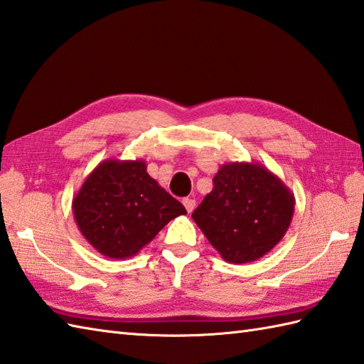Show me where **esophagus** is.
<instances>
[{
  "instance_id": "34e87169",
  "label": "esophagus",
  "mask_w": 364,
  "mask_h": 364,
  "mask_svg": "<svg viewBox=\"0 0 364 364\" xmlns=\"http://www.w3.org/2000/svg\"><path fill=\"white\" fill-rule=\"evenodd\" d=\"M183 205H184V208H186V210H188V213H192V211H194V208H196V200L188 197V198L183 200Z\"/></svg>"
}]
</instances>
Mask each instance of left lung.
<instances>
[{"mask_svg": "<svg viewBox=\"0 0 364 364\" xmlns=\"http://www.w3.org/2000/svg\"><path fill=\"white\" fill-rule=\"evenodd\" d=\"M192 219L227 262L257 261L288 231L296 198L288 186L258 162H228Z\"/></svg>", "mask_w": 364, "mask_h": 364, "instance_id": "obj_1", "label": "left lung"}]
</instances>
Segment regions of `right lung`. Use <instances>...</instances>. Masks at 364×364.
<instances>
[{
    "label": "right lung",
    "instance_id": "right-lung-1",
    "mask_svg": "<svg viewBox=\"0 0 364 364\" xmlns=\"http://www.w3.org/2000/svg\"><path fill=\"white\" fill-rule=\"evenodd\" d=\"M81 235L106 258L127 259L153 241L184 206L146 173L142 159H106L73 198Z\"/></svg>",
    "mask_w": 364,
    "mask_h": 364
}]
</instances>
